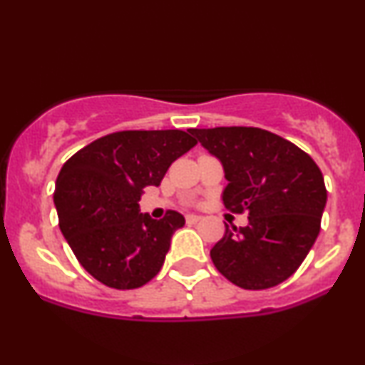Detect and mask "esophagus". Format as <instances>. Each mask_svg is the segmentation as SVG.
Segmentation results:
<instances>
[{
    "instance_id": "34e87169",
    "label": "esophagus",
    "mask_w": 365,
    "mask_h": 365,
    "mask_svg": "<svg viewBox=\"0 0 365 365\" xmlns=\"http://www.w3.org/2000/svg\"><path fill=\"white\" fill-rule=\"evenodd\" d=\"M185 220H187V223H188V225H195V223H199L200 220H202V216H197V215H187V216H185Z\"/></svg>"
}]
</instances>
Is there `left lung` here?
<instances>
[{
	"instance_id": "1",
	"label": "left lung",
	"mask_w": 365,
	"mask_h": 365,
	"mask_svg": "<svg viewBox=\"0 0 365 365\" xmlns=\"http://www.w3.org/2000/svg\"><path fill=\"white\" fill-rule=\"evenodd\" d=\"M188 132L223 165L225 207L249 212V225H226L225 237L211 249L216 269L245 290L290 278L319 235L328 199L319 166L290 140L262 128Z\"/></svg>"
}]
</instances>
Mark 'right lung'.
I'll list each match as a JSON object with an SVG mask.
<instances>
[{"mask_svg":"<svg viewBox=\"0 0 365 365\" xmlns=\"http://www.w3.org/2000/svg\"><path fill=\"white\" fill-rule=\"evenodd\" d=\"M195 144L183 130H123L91 142L63 165L54 188L60 230L98 282L132 290L159 273L185 217L166 211L153 220L142 215L139 200Z\"/></svg>","mask_w":365,"mask_h":365,"instance_id":"add662e5","label":"right lung"}]
</instances>
